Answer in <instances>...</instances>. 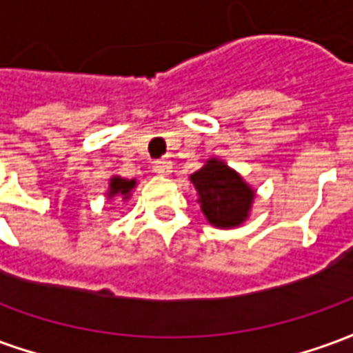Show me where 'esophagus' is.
Wrapping results in <instances>:
<instances>
[{"instance_id": "esophagus-1", "label": "esophagus", "mask_w": 353, "mask_h": 353, "mask_svg": "<svg viewBox=\"0 0 353 353\" xmlns=\"http://www.w3.org/2000/svg\"><path fill=\"white\" fill-rule=\"evenodd\" d=\"M153 170L159 174V176H168L172 172V162L170 161H157L154 162Z\"/></svg>"}]
</instances>
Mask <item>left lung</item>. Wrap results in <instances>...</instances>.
<instances>
[{
  "mask_svg": "<svg viewBox=\"0 0 353 353\" xmlns=\"http://www.w3.org/2000/svg\"><path fill=\"white\" fill-rule=\"evenodd\" d=\"M200 210L210 225L217 229H234L252 214L255 189L221 159H208L191 174Z\"/></svg>",
  "mask_w": 353,
  "mask_h": 353,
  "instance_id": "8db88e82",
  "label": "left lung"
}]
</instances>
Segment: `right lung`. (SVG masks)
Masks as SVG:
<instances>
[{"label": "right lung", "instance_id": "right-lung-1", "mask_svg": "<svg viewBox=\"0 0 353 353\" xmlns=\"http://www.w3.org/2000/svg\"><path fill=\"white\" fill-rule=\"evenodd\" d=\"M136 179H126V177L113 176L109 179L108 187V199H123L128 200L132 196V191L136 189Z\"/></svg>", "mask_w": 353, "mask_h": 353}]
</instances>
